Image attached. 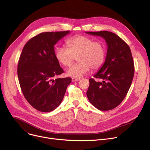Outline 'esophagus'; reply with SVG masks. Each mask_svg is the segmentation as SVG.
Returning <instances> with one entry per match:
<instances>
[{"mask_svg": "<svg viewBox=\"0 0 150 150\" xmlns=\"http://www.w3.org/2000/svg\"><path fill=\"white\" fill-rule=\"evenodd\" d=\"M79 80H80L79 78H72V81L73 82L78 81H79Z\"/></svg>", "mask_w": 150, "mask_h": 150, "instance_id": "1", "label": "esophagus"}]
</instances>
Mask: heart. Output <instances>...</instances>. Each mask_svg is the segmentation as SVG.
Listing matches in <instances>:
<instances>
[{"label":"heart","mask_w":150,"mask_h":150,"mask_svg":"<svg viewBox=\"0 0 150 150\" xmlns=\"http://www.w3.org/2000/svg\"><path fill=\"white\" fill-rule=\"evenodd\" d=\"M67 46L58 47L55 57L64 67L73 64L76 57L79 61L67 70V75L74 78H80L88 74L90 69L97 70L104 64L106 50L105 44L101 41H94L86 36H76L69 39Z\"/></svg>","instance_id":"b5f03b06"}]
</instances>
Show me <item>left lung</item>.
<instances>
[{"label": "left lung", "mask_w": 150, "mask_h": 150, "mask_svg": "<svg viewBox=\"0 0 150 150\" xmlns=\"http://www.w3.org/2000/svg\"><path fill=\"white\" fill-rule=\"evenodd\" d=\"M101 36L108 45L104 64L89 79L86 92L91 103L101 111H109L119 106L129 89L134 74V66L128 45L116 34L108 31H86Z\"/></svg>", "instance_id": "1"}]
</instances>
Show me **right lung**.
Masks as SVG:
<instances>
[{
  "mask_svg": "<svg viewBox=\"0 0 150 150\" xmlns=\"http://www.w3.org/2000/svg\"><path fill=\"white\" fill-rule=\"evenodd\" d=\"M70 31L44 32L25 44L18 65V75L23 95L34 108L50 112L61 103L70 77L53 78L64 72L55 57L54 47Z\"/></svg>",
  "mask_w": 150,
  "mask_h": 150,
  "instance_id": "add662e5",
  "label": "right lung"
}]
</instances>
